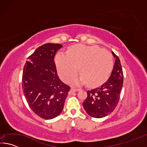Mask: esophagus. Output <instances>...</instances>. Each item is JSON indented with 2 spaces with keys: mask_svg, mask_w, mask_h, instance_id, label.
I'll use <instances>...</instances> for the list:
<instances>
[{
  "mask_svg": "<svg viewBox=\"0 0 147 147\" xmlns=\"http://www.w3.org/2000/svg\"><path fill=\"white\" fill-rule=\"evenodd\" d=\"M78 90H79V89H78V88H72L71 89L70 91H71V93H73V92H75V91H78Z\"/></svg>",
  "mask_w": 147,
  "mask_h": 147,
  "instance_id": "34e87169",
  "label": "esophagus"
}]
</instances>
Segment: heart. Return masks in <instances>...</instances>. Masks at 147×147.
I'll use <instances>...</instances> for the list:
<instances>
[{
    "mask_svg": "<svg viewBox=\"0 0 147 147\" xmlns=\"http://www.w3.org/2000/svg\"><path fill=\"white\" fill-rule=\"evenodd\" d=\"M55 60L59 75L65 82L73 79L80 67L82 76L74 80L76 84L88 82L93 86L100 85L108 80L113 68L111 54L97 46L76 45L67 54H57Z\"/></svg>",
    "mask_w": 147,
    "mask_h": 147,
    "instance_id": "obj_1",
    "label": "heart"
}]
</instances>
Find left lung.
I'll list each match as a JSON object with an SVG mask.
<instances>
[{
  "label": "left lung",
  "mask_w": 147,
  "mask_h": 147,
  "mask_svg": "<svg viewBox=\"0 0 147 147\" xmlns=\"http://www.w3.org/2000/svg\"><path fill=\"white\" fill-rule=\"evenodd\" d=\"M115 65L108 81L101 86L87 91L88 97L83 102L87 113L94 118H102L115 109L120 98L123 84V72L120 59L112 52Z\"/></svg>",
  "instance_id": "1"
}]
</instances>
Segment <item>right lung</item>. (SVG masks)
<instances>
[{
	"label": "right lung",
	"mask_w": 147,
	"mask_h": 147,
	"mask_svg": "<svg viewBox=\"0 0 147 147\" xmlns=\"http://www.w3.org/2000/svg\"><path fill=\"white\" fill-rule=\"evenodd\" d=\"M63 47L46 43L38 47L24 65L22 86L26 100L34 112L44 119L56 117L63 110L70 87L57 74L54 56Z\"/></svg>",
	"instance_id": "add662e5"
}]
</instances>
